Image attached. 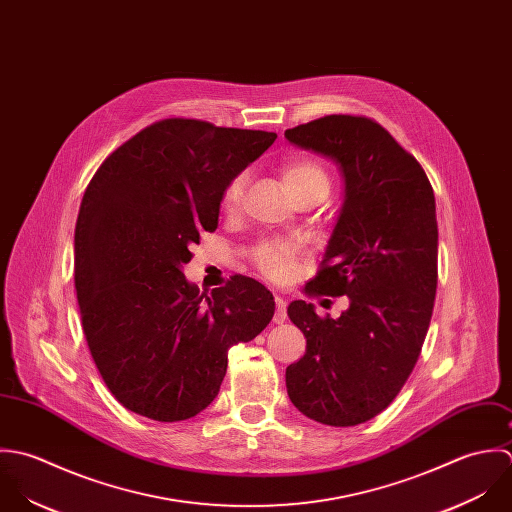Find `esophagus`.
<instances>
[{
  "label": "esophagus",
  "instance_id": "esophagus-1",
  "mask_svg": "<svg viewBox=\"0 0 512 512\" xmlns=\"http://www.w3.org/2000/svg\"><path fill=\"white\" fill-rule=\"evenodd\" d=\"M275 305H277V310H275V318L273 320L277 324H283L287 320V301L281 295H275Z\"/></svg>",
  "mask_w": 512,
  "mask_h": 512
}]
</instances>
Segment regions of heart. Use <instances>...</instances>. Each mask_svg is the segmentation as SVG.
Here are the masks:
<instances>
[{
  "instance_id": "heart-1",
  "label": "heart",
  "mask_w": 512,
  "mask_h": 512,
  "mask_svg": "<svg viewBox=\"0 0 512 512\" xmlns=\"http://www.w3.org/2000/svg\"><path fill=\"white\" fill-rule=\"evenodd\" d=\"M283 182L291 194L301 190L322 186L328 188L326 172L312 160H291L283 166ZM247 184V172L235 174L223 188V205L235 207L241 202L243 190ZM253 259L257 267L275 281H285L295 271V249L283 241H263L255 247Z\"/></svg>"
}]
</instances>
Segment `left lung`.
Returning a JSON list of instances; mask_svg holds the SVG:
<instances>
[{
    "mask_svg": "<svg viewBox=\"0 0 512 512\" xmlns=\"http://www.w3.org/2000/svg\"><path fill=\"white\" fill-rule=\"evenodd\" d=\"M285 138L336 164L344 192L310 295L348 297L338 318L293 301L307 338L287 368V392L310 419L350 427L400 394L419 358L437 289V219L431 184L392 134L364 116L330 114Z\"/></svg>",
    "mask_w": 512,
    "mask_h": 512,
    "instance_id": "left-lung-1",
    "label": "left lung"
}]
</instances>
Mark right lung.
Segmentation results:
<instances>
[{
	"mask_svg": "<svg viewBox=\"0 0 512 512\" xmlns=\"http://www.w3.org/2000/svg\"><path fill=\"white\" fill-rule=\"evenodd\" d=\"M277 134L166 118L116 148L93 176L75 227V289L110 394L156 421L207 408L227 350L253 340L275 299L235 275L200 293L184 275L200 233L217 229L225 184Z\"/></svg>",
	"mask_w": 512,
	"mask_h": 512,
	"instance_id": "1",
	"label": "right lung"
}]
</instances>
